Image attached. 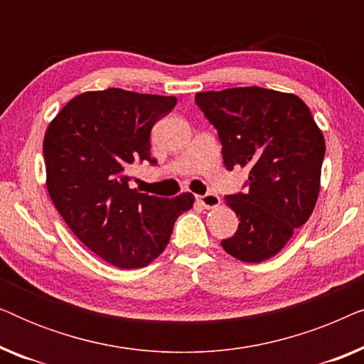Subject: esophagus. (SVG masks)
Listing matches in <instances>:
<instances>
[{
  "mask_svg": "<svg viewBox=\"0 0 364 364\" xmlns=\"http://www.w3.org/2000/svg\"><path fill=\"white\" fill-rule=\"evenodd\" d=\"M197 200L202 207H205V208H215L220 205V197H218L217 193H212V192L205 193V196H198Z\"/></svg>",
  "mask_w": 364,
  "mask_h": 364,
  "instance_id": "34e87169",
  "label": "esophagus"
}]
</instances>
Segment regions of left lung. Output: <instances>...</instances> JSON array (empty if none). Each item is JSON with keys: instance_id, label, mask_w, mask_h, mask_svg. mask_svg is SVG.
<instances>
[{"instance_id": "8db88e82", "label": "left lung", "mask_w": 364, "mask_h": 364, "mask_svg": "<svg viewBox=\"0 0 364 364\" xmlns=\"http://www.w3.org/2000/svg\"><path fill=\"white\" fill-rule=\"evenodd\" d=\"M197 106L218 131L223 164L248 168V192L227 196L240 218L222 240L248 263L277 255L306 223L320 193L325 137L295 94L258 86L198 92Z\"/></svg>"}]
</instances>
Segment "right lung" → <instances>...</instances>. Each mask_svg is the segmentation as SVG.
Returning <instances> with one entry per match:
<instances>
[{
	"instance_id": "1",
	"label": "right lung",
	"mask_w": 364,
	"mask_h": 364,
	"mask_svg": "<svg viewBox=\"0 0 364 364\" xmlns=\"http://www.w3.org/2000/svg\"><path fill=\"white\" fill-rule=\"evenodd\" d=\"M173 96L111 87L71 99L44 134L49 197L74 235L117 268L146 267L166 250L191 192L161 198L129 187L127 168L151 157V131Z\"/></svg>"
}]
</instances>
